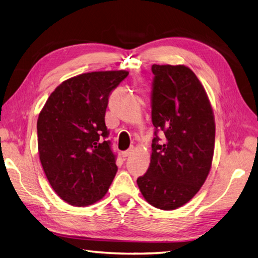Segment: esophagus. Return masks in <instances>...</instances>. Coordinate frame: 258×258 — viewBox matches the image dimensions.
<instances>
[{
	"mask_svg": "<svg viewBox=\"0 0 258 258\" xmlns=\"http://www.w3.org/2000/svg\"><path fill=\"white\" fill-rule=\"evenodd\" d=\"M134 151V149L133 148H130L129 150H125V151H122V154H121V156L123 157V158H127V157H129L130 155H131V152Z\"/></svg>",
	"mask_w": 258,
	"mask_h": 258,
	"instance_id": "1",
	"label": "esophagus"
}]
</instances>
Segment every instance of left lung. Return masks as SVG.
<instances>
[{
	"mask_svg": "<svg viewBox=\"0 0 258 258\" xmlns=\"http://www.w3.org/2000/svg\"><path fill=\"white\" fill-rule=\"evenodd\" d=\"M151 71L155 137L149 168L137 183L152 206L172 210L190 201L206 180L214 156L215 120L206 91L189 68L152 64Z\"/></svg>",
	"mask_w": 258,
	"mask_h": 258,
	"instance_id": "obj_1",
	"label": "left lung"
}]
</instances>
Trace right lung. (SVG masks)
Segmentation results:
<instances>
[{"label": "right lung", "instance_id": "obj_1", "mask_svg": "<svg viewBox=\"0 0 258 258\" xmlns=\"http://www.w3.org/2000/svg\"><path fill=\"white\" fill-rule=\"evenodd\" d=\"M129 72L99 71L68 79L46 100L36 134L50 185L72 206H89L106 195L118 168L104 122L109 94Z\"/></svg>", "mask_w": 258, "mask_h": 258}]
</instances>
